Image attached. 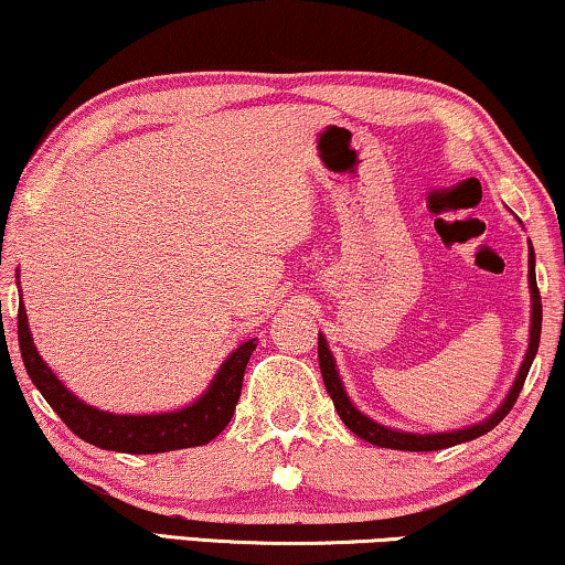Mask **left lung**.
I'll return each instance as SVG.
<instances>
[{
    "label": "left lung",
    "instance_id": "1",
    "mask_svg": "<svg viewBox=\"0 0 565 565\" xmlns=\"http://www.w3.org/2000/svg\"><path fill=\"white\" fill-rule=\"evenodd\" d=\"M527 264H530V294H532L527 353H524V361L520 365L518 379H514L510 394L504 396L502 407H499L494 415H489L487 419H483V423L471 425V427H463V430L419 435V433L392 430V427L373 423L371 417H365L363 412L355 409L353 402L348 399V394H345V388H343V381H340L335 359H332V353H330V348H328V340H324V335H320V340H317V359H320V371H322L324 388H328V394H330L332 404H335L340 419H343V423L351 427V433L359 435L361 440H369L371 445H379V448L417 450L419 452V450L450 448V445L468 443V440H473V438H481V435H487L489 430H494V427L502 423L507 415H510V409L514 407V402H518V396H520L522 386H524V379H527V371H530L532 361H535V353H537V345H540V324H543V305H540V291H537V281H535V250H532V245H530V260H527Z\"/></svg>",
    "mask_w": 565,
    "mask_h": 565
}]
</instances>
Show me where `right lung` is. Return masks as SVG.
<instances>
[{"instance_id":"1","label":"right lung","mask_w":565,"mask_h":565,"mask_svg":"<svg viewBox=\"0 0 565 565\" xmlns=\"http://www.w3.org/2000/svg\"><path fill=\"white\" fill-rule=\"evenodd\" d=\"M18 340L28 376L33 379L38 392L43 394V399L51 404L71 433L102 450L135 452V456L194 448V445L217 438L227 427L230 417L235 415L245 365L250 361V353L256 351V338L235 348L227 355V361L220 365V371L214 373L210 388L184 409L161 412V415H113V412H102L84 404L55 379V373L47 369L33 338H30L22 301L18 309Z\"/></svg>"}]
</instances>
